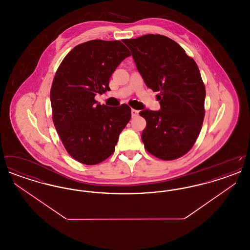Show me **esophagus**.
I'll list each match as a JSON object with an SVG mask.
<instances>
[{
    "instance_id": "esophagus-1",
    "label": "esophagus",
    "mask_w": 250,
    "mask_h": 250,
    "mask_svg": "<svg viewBox=\"0 0 250 250\" xmlns=\"http://www.w3.org/2000/svg\"><path fill=\"white\" fill-rule=\"evenodd\" d=\"M131 115H132V118L137 117V116L139 115V110H136V109L132 108V109H131Z\"/></svg>"
}]
</instances>
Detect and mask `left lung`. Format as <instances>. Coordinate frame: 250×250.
<instances>
[{
    "label": "left lung",
    "instance_id": "8db88e82",
    "mask_svg": "<svg viewBox=\"0 0 250 250\" xmlns=\"http://www.w3.org/2000/svg\"><path fill=\"white\" fill-rule=\"evenodd\" d=\"M147 87L158 92L161 108L142 110V140L148 153L174 160L190 151L204 119L205 86L193 58L172 39L146 35L125 39Z\"/></svg>",
    "mask_w": 250,
    "mask_h": 250
}]
</instances>
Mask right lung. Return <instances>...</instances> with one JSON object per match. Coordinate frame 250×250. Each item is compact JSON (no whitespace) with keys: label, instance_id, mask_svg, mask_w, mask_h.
Here are the masks:
<instances>
[{"label":"right lung","instance_id":"right-lung-1","mask_svg":"<svg viewBox=\"0 0 250 250\" xmlns=\"http://www.w3.org/2000/svg\"><path fill=\"white\" fill-rule=\"evenodd\" d=\"M118 40L95 39L76 46L62 61L50 89L52 121L67 153L84 165L112 155L120 133L131 118L126 104H96V94L109 91V79L130 56Z\"/></svg>","mask_w":250,"mask_h":250}]
</instances>
